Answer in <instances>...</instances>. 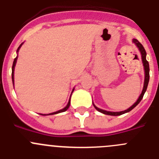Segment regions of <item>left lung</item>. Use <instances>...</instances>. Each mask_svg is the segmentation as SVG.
Listing matches in <instances>:
<instances>
[{
  "mask_svg": "<svg viewBox=\"0 0 159 159\" xmlns=\"http://www.w3.org/2000/svg\"><path fill=\"white\" fill-rule=\"evenodd\" d=\"M132 42L134 43L135 44V45L137 46V48H139V50L140 53H141V56H142V61H143V66H144V70H145V79H144V85H143V91H142V93L140 94V96L139 97L138 100L136 101V102L135 103V104H133L132 106L130 107L129 108H128L127 110H124V111H105V110H103V109H101V108H97V106H96L95 104H93V106L94 108H96V109L98 111H100V112H101V113L103 114H105V115H109V116H120V115H122V114H124L126 113V112H128V111H130L131 110H132L133 108H135V106H136L137 104H139V103L141 101V100L143 99V95L144 93H145V92L147 91V85H148V83H149V78H150V68H149V62H147V59H146V56H147V53H146V51L145 49H144L143 46L142 45V44L140 43L139 42L137 39H133Z\"/></svg>",
  "mask_w": 159,
  "mask_h": 159,
  "instance_id": "left-lung-1",
  "label": "left lung"
}]
</instances>
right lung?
I'll return each instance as SVG.
<instances>
[{
    "instance_id": "add662e5",
    "label": "right lung",
    "mask_w": 159,
    "mask_h": 159,
    "mask_svg": "<svg viewBox=\"0 0 159 159\" xmlns=\"http://www.w3.org/2000/svg\"><path fill=\"white\" fill-rule=\"evenodd\" d=\"M22 44H23V43L20 44V45L19 46V48H18V49H17L16 52H18V51H19L20 48H21V46H22ZM16 60H17V56L16 57L15 59H14L13 64H12V83H13V85H14V70H15V66H16ZM74 89L72 90V93L74 92ZM71 94H72V93H71ZM70 97H71V95H70ZM70 104V100H69V101H68V104H67V105L65 107V108H62V109H61V110H58V111H55V112H52V113L48 114V115H54V114L60 113V112H63V111H66V110L68 109V108H69ZM41 115H42V114H41ZM43 116H47V115H46V114H43Z\"/></svg>"
}]
</instances>
